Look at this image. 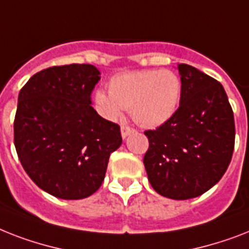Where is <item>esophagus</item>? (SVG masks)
<instances>
[{
    "mask_svg": "<svg viewBox=\"0 0 249 249\" xmlns=\"http://www.w3.org/2000/svg\"><path fill=\"white\" fill-rule=\"evenodd\" d=\"M134 129L128 126V125H123V126H121V135H123V138H126L129 134L134 133Z\"/></svg>",
    "mask_w": 249,
    "mask_h": 249,
    "instance_id": "1",
    "label": "esophagus"
}]
</instances>
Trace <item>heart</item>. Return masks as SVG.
Here are the masks:
<instances>
[{"label": "heart", "instance_id": "obj_1", "mask_svg": "<svg viewBox=\"0 0 249 249\" xmlns=\"http://www.w3.org/2000/svg\"><path fill=\"white\" fill-rule=\"evenodd\" d=\"M183 84L171 70H135L116 74L108 80V93L94 94L97 110L105 118L116 120L130 110L137 123L159 126L175 114L180 104Z\"/></svg>", "mask_w": 249, "mask_h": 249}]
</instances>
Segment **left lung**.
I'll use <instances>...</instances> for the list:
<instances>
[{"label": "left lung", "mask_w": 249, "mask_h": 249, "mask_svg": "<svg viewBox=\"0 0 249 249\" xmlns=\"http://www.w3.org/2000/svg\"><path fill=\"white\" fill-rule=\"evenodd\" d=\"M183 84L175 114L145 130V171L163 197L189 199L203 195L223 178L235 142V124L224 87L187 64L178 66Z\"/></svg>", "instance_id": "8db88e82"}]
</instances>
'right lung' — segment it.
<instances>
[{
	"label": "right lung",
	"mask_w": 249,
	"mask_h": 249,
	"mask_svg": "<svg viewBox=\"0 0 249 249\" xmlns=\"http://www.w3.org/2000/svg\"><path fill=\"white\" fill-rule=\"evenodd\" d=\"M100 71L89 64L52 66L20 89L14 143L24 170L40 189L62 199L89 197L120 147V126L93 108Z\"/></svg>",
	"instance_id": "obj_1"
}]
</instances>
